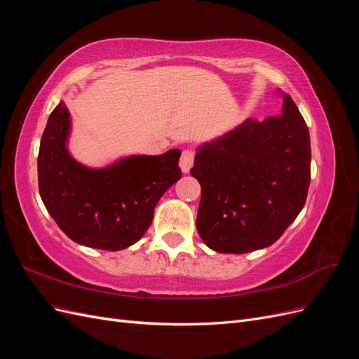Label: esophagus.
Instances as JSON below:
<instances>
[{"label":"esophagus","mask_w":359,"mask_h":359,"mask_svg":"<svg viewBox=\"0 0 359 359\" xmlns=\"http://www.w3.org/2000/svg\"><path fill=\"white\" fill-rule=\"evenodd\" d=\"M193 160H194V151L193 149H184L182 156L180 160V166L182 169V172H189L190 168L193 166Z\"/></svg>","instance_id":"esophagus-1"}]
</instances>
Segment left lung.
I'll return each mask as SVG.
<instances>
[{
	"mask_svg": "<svg viewBox=\"0 0 359 359\" xmlns=\"http://www.w3.org/2000/svg\"><path fill=\"white\" fill-rule=\"evenodd\" d=\"M280 115L248 118L199 148L191 175L201 182L196 227L219 253L274 244L297 219L310 186V135L290 95Z\"/></svg>",
	"mask_w": 359,
	"mask_h": 359,
	"instance_id": "1",
	"label": "left lung"
}]
</instances>
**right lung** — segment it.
<instances>
[{
  "instance_id": "right-lung-1",
  "label": "right lung",
  "mask_w": 359,
  "mask_h": 359,
  "mask_svg": "<svg viewBox=\"0 0 359 359\" xmlns=\"http://www.w3.org/2000/svg\"><path fill=\"white\" fill-rule=\"evenodd\" d=\"M69 130L70 114L60 102L48 119L37 158L39 191L48 212L78 244L116 252L137 243L163 193L181 178V151L90 169L69 156Z\"/></svg>"
}]
</instances>
